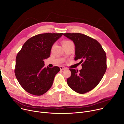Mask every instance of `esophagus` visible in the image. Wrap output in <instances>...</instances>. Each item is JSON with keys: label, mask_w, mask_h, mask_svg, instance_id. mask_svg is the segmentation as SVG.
<instances>
[{"label": "esophagus", "mask_w": 124, "mask_h": 124, "mask_svg": "<svg viewBox=\"0 0 124 124\" xmlns=\"http://www.w3.org/2000/svg\"><path fill=\"white\" fill-rule=\"evenodd\" d=\"M60 70H64V69H66V67H64V66H60Z\"/></svg>", "instance_id": "34e87169"}]
</instances>
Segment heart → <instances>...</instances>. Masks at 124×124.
Here are the masks:
<instances>
[{"label": "heart", "instance_id": "b5f03b06", "mask_svg": "<svg viewBox=\"0 0 124 124\" xmlns=\"http://www.w3.org/2000/svg\"><path fill=\"white\" fill-rule=\"evenodd\" d=\"M72 43H73L70 41H69V40H64V41H62L63 46H66V45H68L69 44H72Z\"/></svg>", "mask_w": 124, "mask_h": 124}]
</instances>
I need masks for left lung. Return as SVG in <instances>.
Returning a JSON list of instances; mask_svg holds the SVG:
<instances>
[{"label": "left lung", "instance_id": "8db88e82", "mask_svg": "<svg viewBox=\"0 0 124 124\" xmlns=\"http://www.w3.org/2000/svg\"><path fill=\"white\" fill-rule=\"evenodd\" d=\"M75 46V60L80 61L82 69L70 68L71 75L67 79L68 86L78 93H85L95 87L105 74L107 56L101 45L95 39L80 33H65Z\"/></svg>", "mask_w": 124, "mask_h": 124}]
</instances>
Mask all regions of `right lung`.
Returning <instances> with one entry per match:
<instances>
[{"mask_svg":"<svg viewBox=\"0 0 124 124\" xmlns=\"http://www.w3.org/2000/svg\"><path fill=\"white\" fill-rule=\"evenodd\" d=\"M63 33H44L30 38L23 45L16 57L15 73L21 86L26 92L42 95L51 87L58 66L44 67L45 59L50 56L53 44Z\"/></svg>","mask_w":124,"mask_h":124,"instance_id":"right-lung-1","label":"right lung"}]
</instances>
